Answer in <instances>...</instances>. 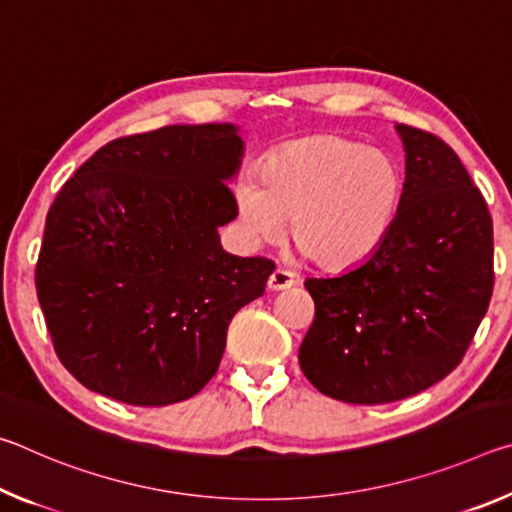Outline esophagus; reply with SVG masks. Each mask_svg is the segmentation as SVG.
<instances>
[{
    "mask_svg": "<svg viewBox=\"0 0 512 512\" xmlns=\"http://www.w3.org/2000/svg\"><path fill=\"white\" fill-rule=\"evenodd\" d=\"M293 284H296V277H293V273L284 271V268H275L271 277H268V289H271V291L291 289Z\"/></svg>",
    "mask_w": 512,
    "mask_h": 512,
    "instance_id": "esophagus-1",
    "label": "esophagus"
}]
</instances>
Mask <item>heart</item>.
Wrapping results in <instances>:
<instances>
[{"instance_id":"obj_1","label":"heart","mask_w":512,"mask_h":512,"mask_svg":"<svg viewBox=\"0 0 512 512\" xmlns=\"http://www.w3.org/2000/svg\"><path fill=\"white\" fill-rule=\"evenodd\" d=\"M404 176L391 153L345 137L318 135L268 155L259 180H239L235 201L255 246L287 235L327 271L352 268L375 253L397 216Z\"/></svg>"}]
</instances>
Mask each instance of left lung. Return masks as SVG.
Returning <instances> with one entry per match:
<instances>
[{"label": "left lung", "instance_id": "obj_1", "mask_svg": "<svg viewBox=\"0 0 512 512\" xmlns=\"http://www.w3.org/2000/svg\"><path fill=\"white\" fill-rule=\"evenodd\" d=\"M406 153L402 203L366 262L305 282L316 316L300 368L320 393L386 404L447 377L492 298V216L440 137L397 124Z\"/></svg>", "mask_w": 512, "mask_h": 512}]
</instances>
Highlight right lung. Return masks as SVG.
<instances>
[{
  "instance_id": "right-lung-1",
  "label": "right lung",
  "mask_w": 512,
  "mask_h": 512,
  "mask_svg": "<svg viewBox=\"0 0 512 512\" xmlns=\"http://www.w3.org/2000/svg\"><path fill=\"white\" fill-rule=\"evenodd\" d=\"M244 142L232 124L119 137L51 203L36 291L54 350L85 388L135 406L189 400L219 368L237 311L275 264L237 257L228 183Z\"/></svg>"
}]
</instances>
